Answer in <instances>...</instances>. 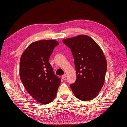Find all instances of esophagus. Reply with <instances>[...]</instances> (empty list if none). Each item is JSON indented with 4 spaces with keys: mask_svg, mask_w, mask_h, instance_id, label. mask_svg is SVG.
Wrapping results in <instances>:
<instances>
[{
    "mask_svg": "<svg viewBox=\"0 0 127 127\" xmlns=\"http://www.w3.org/2000/svg\"><path fill=\"white\" fill-rule=\"evenodd\" d=\"M66 77V74H64V75L62 76V78L63 79H64Z\"/></svg>",
    "mask_w": 127,
    "mask_h": 127,
    "instance_id": "esophagus-1",
    "label": "esophagus"
}]
</instances>
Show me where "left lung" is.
Returning a JSON list of instances; mask_svg holds the SVG:
<instances>
[{
  "label": "left lung",
  "instance_id": "8db88e82",
  "mask_svg": "<svg viewBox=\"0 0 127 127\" xmlns=\"http://www.w3.org/2000/svg\"><path fill=\"white\" fill-rule=\"evenodd\" d=\"M74 57L77 78L70 87L80 100L88 101L99 93L107 71L106 58L99 46L90 36L80 35L64 39Z\"/></svg>",
  "mask_w": 127,
  "mask_h": 127
}]
</instances>
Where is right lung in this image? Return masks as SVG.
<instances>
[{
  "instance_id": "obj_1",
  "label": "right lung",
  "mask_w": 127,
  "mask_h": 127,
  "mask_svg": "<svg viewBox=\"0 0 127 127\" xmlns=\"http://www.w3.org/2000/svg\"><path fill=\"white\" fill-rule=\"evenodd\" d=\"M59 43L55 40H40L29 45L20 62L21 81L36 101L48 104L55 98L61 79L55 75L49 58Z\"/></svg>"
}]
</instances>
